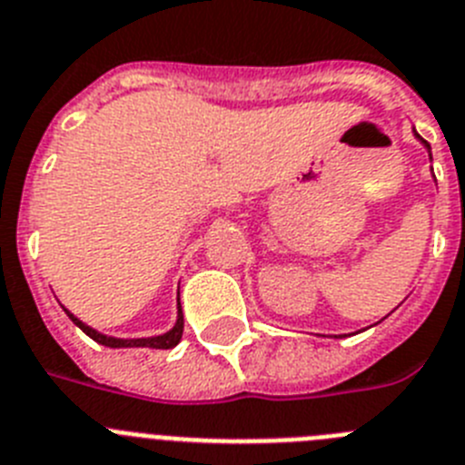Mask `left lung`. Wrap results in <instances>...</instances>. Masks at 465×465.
<instances>
[{
  "label": "left lung",
  "instance_id": "obj_1",
  "mask_svg": "<svg viewBox=\"0 0 465 465\" xmlns=\"http://www.w3.org/2000/svg\"><path fill=\"white\" fill-rule=\"evenodd\" d=\"M414 137H417L419 143H421V144H423V147H426V149H428V156H430V144H428V143H426V140H423V137H421V135H419V133H417V131H414ZM430 159H433V156H430ZM339 337H344V334H339Z\"/></svg>",
  "mask_w": 465,
  "mask_h": 465
}]
</instances>
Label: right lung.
<instances>
[{
  "label": "right lung",
  "mask_w": 465,
  "mask_h": 465,
  "mask_svg": "<svg viewBox=\"0 0 465 465\" xmlns=\"http://www.w3.org/2000/svg\"><path fill=\"white\" fill-rule=\"evenodd\" d=\"M64 313L70 316V321L74 322L76 328L84 330L93 341H98L103 346H110V349H173V346L180 344V339H183V330H184V316H183V306H180V294H177V321L168 332L156 334V337H140V339H119V337H107V334L98 332V330H93L91 325L82 322L74 313L64 309Z\"/></svg>",
  "instance_id": "right-lung-1"
}]
</instances>
